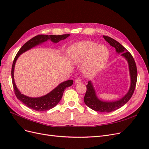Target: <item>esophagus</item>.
<instances>
[{"label": "esophagus", "mask_w": 149, "mask_h": 149, "mask_svg": "<svg viewBox=\"0 0 149 149\" xmlns=\"http://www.w3.org/2000/svg\"><path fill=\"white\" fill-rule=\"evenodd\" d=\"M80 82H81V79L80 78V77H77V78L75 80V83H79Z\"/></svg>", "instance_id": "34e87169"}]
</instances>
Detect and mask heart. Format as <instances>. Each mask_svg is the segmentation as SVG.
<instances>
[{
	"label": "heart",
	"mask_w": 149,
	"mask_h": 149,
	"mask_svg": "<svg viewBox=\"0 0 149 149\" xmlns=\"http://www.w3.org/2000/svg\"><path fill=\"white\" fill-rule=\"evenodd\" d=\"M70 56L75 63L86 60V68L90 71L100 69L108 60V50L106 47L89 41L77 43L70 47Z\"/></svg>",
	"instance_id": "heart-1"
}]
</instances>
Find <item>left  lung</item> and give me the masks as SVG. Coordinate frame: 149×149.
<instances>
[{
	"mask_svg": "<svg viewBox=\"0 0 149 149\" xmlns=\"http://www.w3.org/2000/svg\"><path fill=\"white\" fill-rule=\"evenodd\" d=\"M103 38L111 46L116 49L118 53H121V55L125 57L127 60L131 78L130 88L127 94L120 100L114 102H105L100 100L97 98L93 84L89 81L88 82V85H86V92L85 95V97H84V102L88 107L94 111L102 113H109L115 111L124 106L130 99L134 91L136 85L138 73L135 61L132 54L127 51L122 45L114 39L107 36H103Z\"/></svg>",
	"mask_w": 149,
	"mask_h": 149,
	"instance_id": "1",
	"label": "left lung"
}]
</instances>
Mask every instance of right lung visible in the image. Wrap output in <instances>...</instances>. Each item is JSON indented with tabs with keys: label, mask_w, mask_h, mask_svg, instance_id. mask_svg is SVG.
<instances>
[{
	"label": "right lung",
	"mask_w": 149,
	"mask_h": 149,
	"mask_svg": "<svg viewBox=\"0 0 149 149\" xmlns=\"http://www.w3.org/2000/svg\"><path fill=\"white\" fill-rule=\"evenodd\" d=\"M69 35V34L61 35H39L35 36L33 38H31V40L28 41L26 43H25L18 51V52L17 53L13 60L11 68L12 83L16 97L19 100H20L27 107L32 109H34V110L37 111H47L54 108L58 103V102L61 99L63 93L66 88L72 85L73 80H67L60 83L58 86L54 90L52 91L50 93L42 97H41L32 98L25 96L19 92V91L18 90L15 85L14 80V69L17 58L21 54L25 52V51L37 46L38 44H41L45 41H47L49 40H51V41L56 43L58 42L61 40H63L64 39H66Z\"/></svg>",
	"instance_id": "right-lung-1"
}]
</instances>
